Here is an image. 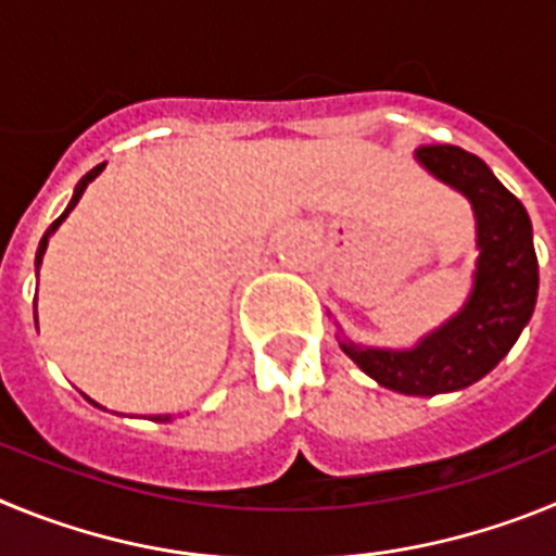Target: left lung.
<instances>
[{"instance_id": "8db88e82", "label": "left lung", "mask_w": 556, "mask_h": 556, "mask_svg": "<svg viewBox=\"0 0 556 556\" xmlns=\"http://www.w3.org/2000/svg\"><path fill=\"white\" fill-rule=\"evenodd\" d=\"M417 161L473 203L479 267L468 306L412 351L339 345L370 378L404 395H437L470 387L507 356L538 303L532 223L518 198L473 152L454 144L417 150Z\"/></svg>"}]
</instances>
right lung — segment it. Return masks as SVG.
I'll return each mask as SVG.
<instances>
[{
	"instance_id": "1",
	"label": "right lung",
	"mask_w": 556,
	"mask_h": 556,
	"mask_svg": "<svg viewBox=\"0 0 556 556\" xmlns=\"http://www.w3.org/2000/svg\"><path fill=\"white\" fill-rule=\"evenodd\" d=\"M102 169H105V164L94 166V169L88 172V175H83V180H80V184H77V189H75V198H72V203H68V208H66V211H63L61 217H58V219H55V223L49 225V230H47V233H43L41 244H38V253H36V267H38V264H41V255H43V250H47V242H49V233H52V230H55V228H58V225H61V223H63V219H66V217H68V211L75 208V205H77V200H80V198H83V191H86V186H88V184H91V180H94V178H97V175H100V172H102ZM33 306H36V301H33ZM155 420H159V424H166V420H172V417H169V415H159V417H155Z\"/></svg>"
}]
</instances>
